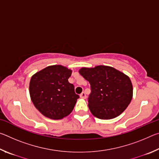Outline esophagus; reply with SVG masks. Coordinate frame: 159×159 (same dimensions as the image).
I'll return each instance as SVG.
<instances>
[{"instance_id":"1","label":"esophagus","mask_w":159,"mask_h":159,"mask_svg":"<svg viewBox=\"0 0 159 159\" xmlns=\"http://www.w3.org/2000/svg\"><path fill=\"white\" fill-rule=\"evenodd\" d=\"M80 98H83V99H85L86 97H87V96H86V94H85L84 92H83V93L80 95Z\"/></svg>"}]
</instances>
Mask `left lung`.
Here are the masks:
<instances>
[{
	"label": "left lung",
	"mask_w": 159,
	"mask_h": 159,
	"mask_svg": "<svg viewBox=\"0 0 159 159\" xmlns=\"http://www.w3.org/2000/svg\"><path fill=\"white\" fill-rule=\"evenodd\" d=\"M79 71L90 84L88 107L94 116L112 119L125 111L133 95V85L127 75L104 65L82 67Z\"/></svg>",
	"instance_id": "1"
}]
</instances>
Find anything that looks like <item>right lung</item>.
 Wrapping results in <instances>:
<instances>
[{
    "instance_id": "right-lung-1",
    "label": "right lung",
    "mask_w": 159,
    "mask_h": 159,
    "mask_svg": "<svg viewBox=\"0 0 159 159\" xmlns=\"http://www.w3.org/2000/svg\"><path fill=\"white\" fill-rule=\"evenodd\" d=\"M72 70L61 65H52L31 76L29 94L34 106L45 117L59 120L73 111L79 98L74 86L68 81Z\"/></svg>"
}]
</instances>
